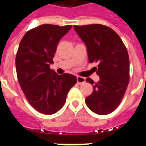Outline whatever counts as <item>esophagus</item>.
<instances>
[{
    "instance_id": "obj_1",
    "label": "esophagus",
    "mask_w": 146,
    "mask_h": 146,
    "mask_svg": "<svg viewBox=\"0 0 146 146\" xmlns=\"http://www.w3.org/2000/svg\"><path fill=\"white\" fill-rule=\"evenodd\" d=\"M76 80H77L78 84H80V85H82L86 82V79H85L84 77H82V76H77Z\"/></svg>"
}]
</instances>
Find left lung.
Segmentation results:
<instances>
[{
	"label": "left lung",
	"instance_id": "left-lung-1",
	"mask_svg": "<svg viewBox=\"0 0 146 146\" xmlns=\"http://www.w3.org/2000/svg\"><path fill=\"white\" fill-rule=\"evenodd\" d=\"M86 45L89 63L96 62L100 80L94 82L93 92L86 98L92 111L105 115L115 110L124 96L129 81V60L127 48L120 36L108 26L101 24L74 26Z\"/></svg>",
	"mask_w": 146,
	"mask_h": 146
}]
</instances>
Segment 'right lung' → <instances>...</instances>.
<instances>
[{
	"mask_svg": "<svg viewBox=\"0 0 146 146\" xmlns=\"http://www.w3.org/2000/svg\"><path fill=\"white\" fill-rule=\"evenodd\" d=\"M72 26L43 24L25 34L16 56L17 79L29 103L37 111L53 114L66 102L76 83L74 75H58L50 69L59 41Z\"/></svg>",
	"mask_w": 146,
	"mask_h": 146,
	"instance_id": "add662e5",
	"label": "right lung"
}]
</instances>
